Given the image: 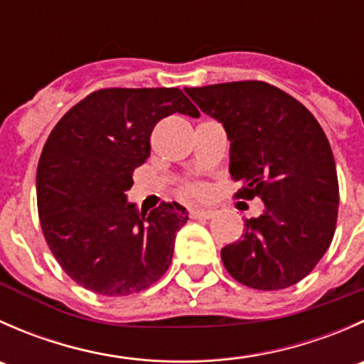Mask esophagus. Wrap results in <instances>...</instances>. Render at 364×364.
Here are the masks:
<instances>
[{
  "label": "esophagus",
  "mask_w": 364,
  "mask_h": 364,
  "mask_svg": "<svg viewBox=\"0 0 364 364\" xmlns=\"http://www.w3.org/2000/svg\"><path fill=\"white\" fill-rule=\"evenodd\" d=\"M213 215H215V211H209V209H192V211H190V216H192V218L199 220H209L213 218Z\"/></svg>",
  "instance_id": "34e87169"
}]
</instances>
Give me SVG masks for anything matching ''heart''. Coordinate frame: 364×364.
Returning a JSON list of instances; mask_svg holds the SVG:
<instances>
[{
  "mask_svg": "<svg viewBox=\"0 0 364 364\" xmlns=\"http://www.w3.org/2000/svg\"><path fill=\"white\" fill-rule=\"evenodd\" d=\"M179 193H181V197H185V199L203 200L209 196V186L205 185V183H199V181L186 183V185L181 186Z\"/></svg>",
  "mask_w": 364,
  "mask_h": 364,
  "instance_id": "obj_1",
  "label": "heart"
}]
</instances>
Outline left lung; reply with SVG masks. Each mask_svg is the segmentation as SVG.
Segmentation results:
<instances>
[{
  "instance_id": "left-lung-1",
  "label": "left lung",
  "mask_w": 364,
  "mask_h": 364,
  "mask_svg": "<svg viewBox=\"0 0 364 364\" xmlns=\"http://www.w3.org/2000/svg\"><path fill=\"white\" fill-rule=\"evenodd\" d=\"M199 109L225 127L234 199L260 197L266 211L245 220L241 240L222 248L230 277L280 291L311 273L331 245L338 176L324 130L301 102L262 80L186 87Z\"/></svg>"
}]
</instances>
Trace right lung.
Here are the masks:
<instances>
[{
  "label": "right lung",
  "instance_id": "obj_1",
  "mask_svg": "<svg viewBox=\"0 0 364 364\" xmlns=\"http://www.w3.org/2000/svg\"><path fill=\"white\" fill-rule=\"evenodd\" d=\"M199 117L178 87H105L58 121L36 168L43 237L75 284L128 296L164 277L188 213L161 203L149 213L127 203L135 168L151 155L153 128L171 114Z\"/></svg>",
  "mask_w": 364,
  "mask_h": 364
}]
</instances>
